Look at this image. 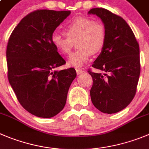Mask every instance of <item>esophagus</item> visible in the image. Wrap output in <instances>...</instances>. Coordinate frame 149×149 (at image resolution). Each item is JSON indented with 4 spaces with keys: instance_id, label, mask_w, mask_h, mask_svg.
I'll list each match as a JSON object with an SVG mask.
<instances>
[{
    "instance_id": "34e87169",
    "label": "esophagus",
    "mask_w": 149,
    "mask_h": 149,
    "mask_svg": "<svg viewBox=\"0 0 149 149\" xmlns=\"http://www.w3.org/2000/svg\"><path fill=\"white\" fill-rule=\"evenodd\" d=\"M76 73H77L78 75H79V74H81V73H84V70H82V69H80V68H76Z\"/></svg>"
}]
</instances>
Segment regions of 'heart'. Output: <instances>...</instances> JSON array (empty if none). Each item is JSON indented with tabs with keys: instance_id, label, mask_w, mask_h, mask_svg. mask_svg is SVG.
I'll use <instances>...</instances> for the list:
<instances>
[{
	"instance_id": "1",
	"label": "heart",
	"mask_w": 149,
	"mask_h": 149,
	"mask_svg": "<svg viewBox=\"0 0 149 149\" xmlns=\"http://www.w3.org/2000/svg\"><path fill=\"white\" fill-rule=\"evenodd\" d=\"M65 36L54 34L51 42L60 52L70 54L74 46L78 49L71 54L68 63L74 67L82 66L90 58L104 48L106 42V29L101 21L86 17H76L65 24L63 29Z\"/></svg>"
}]
</instances>
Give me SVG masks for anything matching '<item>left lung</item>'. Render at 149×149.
I'll list each match as a JSON object with an SVG mask.
<instances>
[{"label":"left lung","instance_id":"obj_1","mask_svg":"<svg viewBox=\"0 0 149 149\" xmlns=\"http://www.w3.org/2000/svg\"><path fill=\"white\" fill-rule=\"evenodd\" d=\"M99 17L106 29V42L92 67L94 73L90 96L94 106L104 113L120 112L129 105L137 90L140 73V48L134 33L121 17L103 8L89 11Z\"/></svg>","mask_w":149,"mask_h":149}]
</instances>
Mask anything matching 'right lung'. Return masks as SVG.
<instances>
[{"label": "right lung", "instance_id": "add662e5", "mask_svg": "<svg viewBox=\"0 0 149 149\" xmlns=\"http://www.w3.org/2000/svg\"><path fill=\"white\" fill-rule=\"evenodd\" d=\"M70 14V11H34L18 23L8 42L9 83L21 106L40 118H52L63 109L76 76L73 68L54 70L66 62L51 42L56 28Z\"/></svg>", "mask_w": 149, "mask_h": 149}]
</instances>
